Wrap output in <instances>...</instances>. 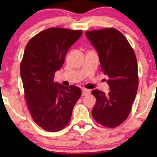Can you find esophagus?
Masks as SVG:
<instances>
[{"label": "esophagus", "instance_id": "esophagus-1", "mask_svg": "<svg viewBox=\"0 0 157 157\" xmlns=\"http://www.w3.org/2000/svg\"><path fill=\"white\" fill-rule=\"evenodd\" d=\"M90 90H86V89H83V90H82V96H83L90 94Z\"/></svg>", "mask_w": 157, "mask_h": 157}]
</instances>
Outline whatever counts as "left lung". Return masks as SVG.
Segmentation results:
<instances>
[{
	"instance_id": "obj_1",
	"label": "left lung",
	"mask_w": 157,
	"mask_h": 157,
	"mask_svg": "<svg viewBox=\"0 0 157 157\" xmlns=\"http://www.w3.org/2000/svg\"><path fill=\"white\" fill-rule=\"evenodd\" d=\"M85 34L97 52L101 70L109 77L110 90L108 93L92 91L96 99L92 115L102 125L117 127L128 117L137 94L135 54L126 38L113 28L87 31Z\"/></svg>"
}]
</instances>
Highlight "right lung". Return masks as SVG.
<instances>
[{
    "mask_svg": "<svg viewBox=\"0 0 157 157\" xmlns=\"http://www.w3.org/2000/svg\"><path fill=\"white\" fill-rule=\"evenodd\" d=\"M82 33L49 28L32 38L25 48L20 65L25 98L33 119L45 131L55 132L65 127L81 96L80 88L55 82L54 75Z\"/></svg>",
    "mask_w": 157,
    "mask_h": 157,
    "instance_id": "right-lung-1",
    "label": "right lung"
}]
</instances>
